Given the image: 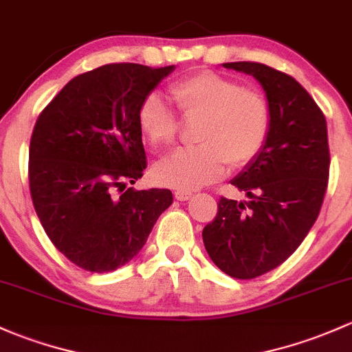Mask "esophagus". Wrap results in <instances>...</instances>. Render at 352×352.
Masks as SVG:
<instances>
[{"instance_id": "esophagus-1", "label": "esophagus", "mask_w": 352, "mask_h": 352, "mask_svg": "<svg viewBox=\"0 0 352 352\" xmlns=\"http://www.w3.org/2000/svg\"><path fill=\"white\" fill-rule=\"evenodd\" d=\"M191 195H193V193H191V191H188V190H176V191H175L176 200H179V201L190 200Z\"/></svg>"}]
</instances>
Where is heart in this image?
<instances>
[{"label":"heart","instance_id":"heart-1","mask_svg":"<svg viewBox=\"0 0 352 352\" xmlns=\"http://www.w3.org/2000/svg\"><path fill=\"white\" fill-rule=\"evenodd\" d=\"M171 96L186 117H203L197 140L200 146L179 149L157 162L154 177L177 190H195L219 179L227 164L241 169L251 164L266 146L271 129L267 100L245 89L235 79L200 71L171 85ZM139 126L154 147L171 146L179 120L168 101L152 93L139 108Z\"/></svg>","mask_w":352,"mask_h":352}]
</instances>
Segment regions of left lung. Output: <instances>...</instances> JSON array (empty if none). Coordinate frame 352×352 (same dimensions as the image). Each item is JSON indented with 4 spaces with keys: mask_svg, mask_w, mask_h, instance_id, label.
Here are the masks:
<instances>
[{
    "mask_svg": "<svg viewBox=\"0 0 352 352\" xmlns=\"http://www.w3.org/2000/svg\"><path fill=\"white\" fill-rule=\"evenodd\" d=\"M259 81L271 108L266 146L232 184L248 200L220 198L203 229L213 263L237 280H252L285 263L317 220L327 191V122L298 81L259 63H226Z\"/></svg>",
    "mask_w": 352,
    "mask_h": 352,
    "instance_id": "obj_1",
    "label": "left lung"
}]
</instances>
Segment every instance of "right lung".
Returning a JSON list of instances; mask_svg holds the SVG:
<instances>
[{
  "instance_id": "add662e5",
  "label": "right lung",
  "mask_w": 352,
  "mask_h": 352,
  "mask_svg": "<svg viewBox=\"0 0 352 352\" xmlns=\"http://www.w3.org/2000/svg\"><path fill=\"white\" fill-rule=\"evenodd\" d=\"M175 66L107 64L43 108L28 152L30 195L52 244L91 273L115 271L146 244L169 190H133L147 168L139 108Z\"/></svg>"
}]
</instances>
